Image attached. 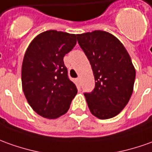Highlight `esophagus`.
I'll return each instance as SVG.
<instances>
[{"instance_id": "34e87169", "label": "esophagus", "mask_w": 152, "mask_h": 152, "mask_svg": "<svg viewBox=\"0 0 152 152\" xmlns=\"http://www.w3.org/2000/svg\"><path fill=\"white\" fill-rule=\"evenodd\" d=\"M77 81H78V83L80 82V78H77Z\"/></svg>"}]
</instances>
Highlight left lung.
Instances as JSON below:
<instances>
[{
    "label": "left lung",
    "instance_id": "left-lung-1",
    "mask_svg": "<svg viewBox=\"0 0 152 152\" xmlns=\"http://www.w3.org/2000/svg\"><path fill=\"white\" fill-rule=\"evenodd\" d=\"M78 45L89 60L95 88L85 93L91 113L108 119L121 113L133 92L136 70L129 54L113 34L94 30L77 34Z\"/></svg>",
    "mask_w": 152,
    "mask_h": 152
}]
</instances>
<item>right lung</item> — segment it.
Here are the masks:
<instances>
[{
    "instance_id": "obj_1",
    "label": "right lung",
    "mask_w": 152,
    "mask_h": 152,
    "mask_svg": "<svg viewBox=\"0 0 152 152\" xmlns=\"http://www.w3.org/2000/svg\"><path fill=\"white\" fill-rule=\"evenodd\" d=\"M76 43V34L51 30L38 34L26 50L22 89L32 109L43 118L55 119L65 114L78 93L64 63Z\"/></svg>"
}]
</instances>
